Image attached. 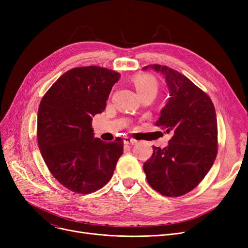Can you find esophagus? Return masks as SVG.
Masks as SVG:
<instances>
[{
	"mask_svg": "<svg viewBox=\"0 0 248 248\" xmlns=\"http://www.w3.org/2000/svg\"><path fill=\"white\" fill-rule=\"evenodd\" d=\"M124 142L125 145H132V146H134V145H136L137 144V140H134V139H131V138H124Z\"/></svg>",
	"mask_w": 248,
	"mask_h": 248,
	"instance_id": "1",
	"label": "esophagus"
}]
</instances>
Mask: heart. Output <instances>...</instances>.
Listing matches in <instances>:
<instances>
[{
	"label": "heart",
	"mask_w": 248,
	"mask_h": 248,
	"mask_svg": "<svg viewBox=\"0 0 248 248\" xmlns=\"http://www.w3.org/2000/svg\"><path fill=\"white\" fill-rule=\"evenodd\" d=\"M134 83L139 95L149 93V91H154V93L157 91V84H155V80L149 76L140 75L135 78Z\"/></svg>",
	"instance_id": "1"
}]
</instances>
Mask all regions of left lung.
Segmentation results:
<instances>
[{
  "label": "left lung",
  "instance_id": "obj_1",
  "mask_svg": "<svg viewBox=\"0 0 248 248\" xmlns=\"http://www.w3.org/2000/svg\"><path fill=\"white\" fill-rule=\"evenodd\" d=\"M142 70H154L165 78L169 98L155 125L173 133L167 147H153L152 157L144 164L146 178L164 196H182L198 186L215 161V108L210 97L180 72L158 64Z\"/></svg>",
  "mask_w": 248,
  "mask_h": 248
}]
</instances>
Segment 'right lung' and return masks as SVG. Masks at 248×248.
<instances>
[{
  "mask_svg": "<svg viewBox=\"0 0 248 248\" xmlns=\"http://www.w3.org/2000/svg\"><path fill=\"white\" fill-rule=\"evenodd\" d=\"M121 74L107 68H73L43 96L37 115V138L51 174L65 188L89 194L111 179L123 155L122 139L94 138L93 116L101 113Z\"/></svg>",
  "mask_w": 248,
  "mask_h": 248,
  "instance_id": "add662e5",
  "label": "right lung"
}]
</instances>
